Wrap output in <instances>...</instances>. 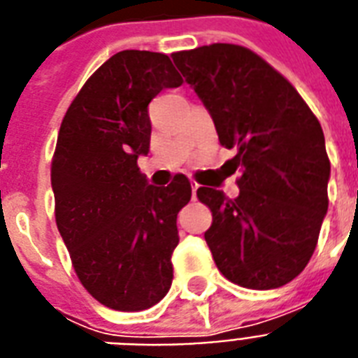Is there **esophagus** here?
<instances>
[{
    "instance_id": "34e87169",
    "label": "esophagus",
    "mask_w": 358,
    "mask_h": 358,
    "mask_svg": "<svg viewBox=\"0 0 358 358\" xmlns=\"http://www.w3.org/2000/svg\"><path fill=\"white\" fill-rule=\"evenodd\" d=\"M190 187H192V194H194V198H196V192H198L199 185L196 181H194V179H190Z\"/></svg>"
}]
</instances>
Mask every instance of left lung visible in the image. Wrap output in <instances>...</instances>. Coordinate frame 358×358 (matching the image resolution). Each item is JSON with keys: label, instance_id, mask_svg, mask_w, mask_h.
<instances>
[{"label": "left lung", "instance_id": "obj_1", "mask_svg": "<svg viewBox=\"0 0 358 358\" xmlns=\"http://www.w3.org/2000/svg\"><path fill=\"white\" fill-rule=\"evenodd\" d=\"M171 59L209 110L220 143L237 149L239 196L198 188L213 213L205 241L218 271L248 289L285 285L308 265L329 209L331 162L320 121L245 46L217 43Z\"/></svg>", "mask_w": 358, "mask_h": 358}]
</instances>
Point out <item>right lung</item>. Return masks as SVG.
<instances>
[{
  "mask_svg": "<svg viewBox=\"0 0 358 358\" xmlns=\"http://www.w3.org/2000/svg\"><path fill=\"white\" fill-rule=\"evenodd\" d=\"M181 84L166 54L123 50L91 74L61 121L55 224L82 285L119 312L151 308L173 280L177 213L192 188L182 173L149 185L138 157L149 153V102Z\"/></svg>",
  "mask_w": 358,
  "mask_h": 358,
  "instance_id": "right-lung-1",
  "label": "right lung"
}]
</instances>
